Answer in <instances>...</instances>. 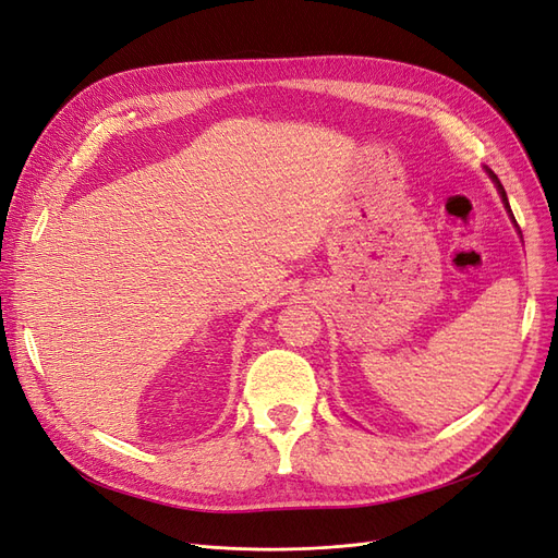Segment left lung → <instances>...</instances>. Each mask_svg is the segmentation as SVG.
<instances>
[{"label": "left lung", "instance_id": "1", "mask_svg": "<svg viewBox=\"0 0 558 558\" xmlns=\"http://www.w3.org/2000/svg\"><path fill=\"white\" fill-rule=\"evenodd\" d=\"M488 172V177H492V181L496 183V189H498V193H500V197H502V205H505V209L510 211V216H512V209H510V202H508V195H505V189H502V183L498 181V177L492 172V170H486ZM512 221H514V216H512ZM514 226H517V221H514ZM519 228V226H517Z\"/></svg>", "mask_w": 558, "mask_h": 558}]
</instances>
